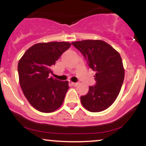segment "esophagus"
<instances>
[{
	"label": "esophagus",
	"instance_id": "esophagus-1",
	"mask_svg": "<svg viewBox=\"0 0 146 146\" xmlns=\"http://www.w3.org/2000/svg\"><path fill=\"white\" fill-rule=\"evenodd\" d=\"M71 84H72V86H78V85L79 84V82H71Z\"/></svg>",
	"mask_w": 146,
	"mask_h": 146
}]
</instances>
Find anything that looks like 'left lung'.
<instances>
[{"instance_id":"1","label":"left lung","mask_w":146,"mask_h":146,"mask_svg":"<svg viewBox=\"0 0 146 146\" xmlns=\"http://www.w3.org/2000/svg\"><path fill=\"white\" fill-rule=\"evenodd\" d=\"M82 53L90 68L95 71V84L81 96L82 104L88 111L104 110L115 101L123 82L124 68L119 53L102 40L72 42Z\"/></svg>"}]
</instances>
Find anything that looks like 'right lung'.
<instances>
[{
    "label": "right lung",
    "mask_w": 146,
    "mask_h": 146,
    "mask_svg": "<svg viewBox=\"0 0 146 146\" xmlns=\"http://www.w3.org/2000/svg\"><path fill=\"white\" fill-rule=\"evenodd\" d=\"M66 42L38 43L27 50L19 60L18 72L25 98L34 108L51 113L61 106L68 89V81L50 77L51 66L71 46Z\"/></svg>",
    "instance_id": "right-lung-1"
}]
</instances>
